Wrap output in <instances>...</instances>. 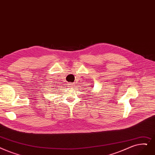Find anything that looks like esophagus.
Masks as SVG:
<instances>
[{
	"label": "esophagus",
	"instance_id": "34e87169",
	"mask_svg": "<svg viewBox=\"0 0 155 155\" xmlns=\"http://www.w3.org/2000/svg\"><path fill=\"white\" fill-rule=\"evenodd\" d=\"M69 85H70V87H72V86H73V84H69Z\"/></svg>",
	"mask_w": 155,
	"mask_h": 155
}]
</instances>
